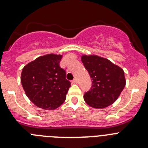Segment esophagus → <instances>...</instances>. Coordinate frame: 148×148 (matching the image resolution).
<instances>
[{
  "label": "esophagus",
  "instance_id": "obj_1",
  "mask_svg": "<svg viewBox=\"0 0 148 148\" xmlns=\"http://www.w3.org/2000/svg\"><path fill=\"white\" fill-rule=\"evenodd\" d=\"M72 83H73V84H77V83H78V81H77L76 78H75V79H73V80L72 81Z\"/></svg>",
  "mask_w": 148,
  "mask_h": 148
}]
</instances>
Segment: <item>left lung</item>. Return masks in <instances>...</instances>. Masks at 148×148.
Wrapping results in <instances>:
<instances>
[{
    "label": "left lung",
    "mask_w": 148,
    "mask_h": 148,
    "mask_svg": "<svg viewBox=\"0 0 148 148\" xmlns=\"http://www.w3.org/2000/svg\"><path fill=\"white\" fill-rule=\"evenodd\" d=\"M82 61L92 78V87L84 95L85 102L94 108H104L113 104L125 87L124 70L98 56L84 55Z\"/></svg>",
    "instance_id": "obj_1"
}]
</instances>
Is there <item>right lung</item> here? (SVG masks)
I'll use <instances>...</instances> for the list:
<instances>
[{
	"label": "right lung",
	"mask_w": 148,
	"mask_h": 148,
	"mask_svg": "<svg viewBox=\"0 0 148 148\" xmlns=\"http://www.w3.org/2000/svg\"><path fill=\"white\" fill-rule=\"evenodd\" d=\"M62 56L48 54L40 56L23 68L22 86L33 104L44 110H55L66 99L70 82L66 71L60 67Z\"/></svg>",
	"instance_id": "obj_1"
}]
</instances>
